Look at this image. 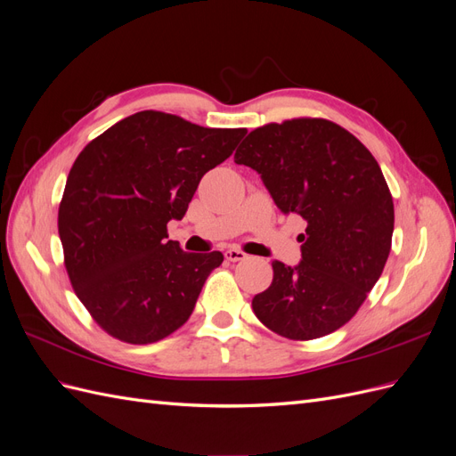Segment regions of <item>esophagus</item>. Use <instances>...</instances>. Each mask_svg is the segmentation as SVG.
<instances>
[{
    "mask_svg": "<svg viewBox=\"0 0 456 456\" xmlns=\"http://www.w3.org/2000/svg\"><path fill=\"white\" fill-rule=\"evenodd\" d=\"M224 256H226V260H230V262H238V260H245V258H247V255H245L241 249H228V251L224 253Z\"/></svg>",
    "mask_w": 456,
    "mask_h": 456,
    "instance_id": "1",
    "label": "esophagus"
}]
</instances>
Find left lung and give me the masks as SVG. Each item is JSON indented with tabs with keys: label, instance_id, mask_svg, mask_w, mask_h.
<instances>
[{
	"label": "left lung",
	"instance_id": "1",
	"mask_svg": "<svg viewBox=\"0 0 456 456\" xmlns=\"http://www.w3.org/2000/svg\"><path fill=\"white\" fill-rule=\"evenodd\" d=\"M233 161L260 175L283 213L308 223L300 265L272 262L255 315L291 340L333 333L360 310L392 249L394 201L377 159L337 123L295 118L251 131Z\"/></svg>",
	"mask_w": 456,
	"mask_h": 456
}]
</instances>
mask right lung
Returning <instances> with one entry per match:
<instances>
[{"label": "right lung", "mask_w": 456, "mask_h": 456, "mask_svg": "<svg viewBox=\"0 0 456 456\" xmlns=\"http://www.w3.org/2000/svg\"><path fill=\"white\" fill-rule=\"evenodd\" d=\"M247 129H211L144 110L93 139L59 207L64 266L81 305L110 337L151 344L183 327L223 253L167 240L201 176L232 156Z\"/></svg>", "instance_id": "right-lung-1"}]
</instances>
